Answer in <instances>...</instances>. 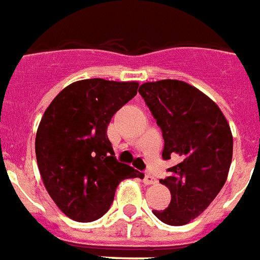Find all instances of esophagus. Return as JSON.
I'll return each mask as SVG.
<instances>
[{
	"instance_id": "esophagus-1",
	"label": "esophagus",
	"mask_w": 260,
	"mask_h": 260,
	"mask_svg": "<svg viewBox=\"0 0 260 260\" xmlns=\"http://www.w3.org/2000/svg\"><path fill=\"white\" fill-rule=\"evenodd\" d=\"M143 183L146 184V185H151V184H155V178L152 177L151 174L146 173L144 174V178H143Z\"/></svg>"
}]
</instances>
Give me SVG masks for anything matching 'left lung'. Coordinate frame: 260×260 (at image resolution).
I'll return each mask as SVG.
<instances>
[{"label":"left lung","mask_w":260,"mask_h":260,"mask_svg":"<svg viewBox=\"0 0 260 260\" xmlns=\"http://www.w3.org/2000/svg\"><path fill=\"white\" fill-rule=\"evenodd\" d=\"M139 92L162 131V158L180 159L161 180L172 195L169 206L152 213L168 225H185L209 207L226 181L233 154L231 126L215 102L185 82H148Z\"/></svg>","instance_id":"8db88e82"}]
</instances>
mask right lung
<instances>
[{"label": "right lung", "mask_w": 260, "mask_h": 260, "mask_svg": "<svg viewBox=\"0 0 260 260\" xmlns=\"http://www.w3.org/2000/svg\"><path fill=\"white\" fill-rule=\"evenodd\" d=\"M136 82L86 79L65 87L38 126L35 154L43 184L71 219L104 215L124 178L144 177L118 162L108 138L114 113L138 94Z\"/></svg>", "instance_id": "right-lung-1"}]
</instances>
